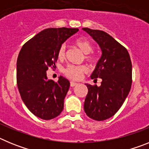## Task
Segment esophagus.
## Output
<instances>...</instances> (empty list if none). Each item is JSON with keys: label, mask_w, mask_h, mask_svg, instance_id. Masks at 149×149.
I'll return each mask as SVG.
<instances>
[{"label": "esophagus", "mask_w": 149, "mask_h": 149, "mask_svg": "<svg viewBox=\"0 0 149 149\" xmlns=\"http://www.w3.org/2000/svg\"><path fill=\"white\" fill-rule=\"evenodd\" d=\"M77 83L73 82V81H71V82H70V86H72V87H74V86H77Z\"/></svg>", "instance_id": "obj_1"}]
</instances>
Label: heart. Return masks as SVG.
<instances>
[{
  "mask_svg": "<svg viewBox=\"0 0 149 149\" xmlns=\"http://www.w3.org/2000/svg\"><path fill=\"white\" fill-rule=\"evenodd\" d=\"M74 45L77 46L79 49L82 51L83 53L85 54V58L87 61H92L94 60V56L89 54L93 51V45L91 44L88 39L85 38H78L74 41ZM65 55V47L64 45H60L57 51V56L60 60L64 59ZM87 68L85 65H68L63 69V73L68 78L78 81L82 78L84 74L87 72Z\"/></svg>",
  "mask_w": 149,
  "mask_h": 149,
  "instance_id": "heart-1",
  "label": "heart"
}]
</instances>
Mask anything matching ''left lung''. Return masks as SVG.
Returning <instances> with one entry per match:
<instances>
[{"mask_svg":"<svg viewBox=\"0 0 149 149\" xmlns=\"http://www.w3.org/2000/svg\"><path fill=\"white\" fill-rule=\"evenodd\" d=\"M101 48L102 55L91 78L102 80L101 86L86 84L88 93L84 101V111L96 121L109 119L116 113L131 90L132 64L124 46L104 31L83 28Z\"/></svg>","mask_w":149,"mask_h":149,"instance_id":"1","label":"left lung"}]
</instances>
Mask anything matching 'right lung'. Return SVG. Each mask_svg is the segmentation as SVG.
I'll use <instances>...</instances> for the list:
<instances>
[{
    "instance_id": "right-lung-1",
    "label": "right lung",
    "mask_w": 149,
    "mask_h": 149,
    "mask_svg": "<svg viewBox=\"0 0 149 149\" xmlns=\"http://www.w3.org/2000/svg\"><path fill=\"white\" fill-rule=\"evenodd\" d=\"M78 30L66 27L45 29L27 41L18 54V91L28 110L40 119H52L63 111L70 83L62 76L57 82L48 80L46 71L54 67L60 45Z\"/></svg>"
}]
</instances>
